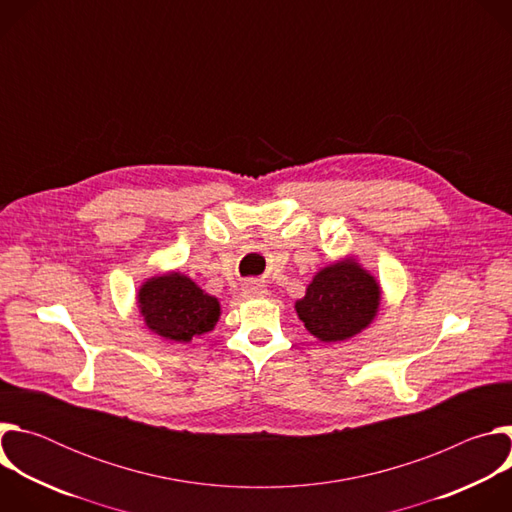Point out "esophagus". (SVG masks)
<instances>
[{
	"mask_svg": "<svg viewBox=\"0 0 512 512\" xmlns=\"http://www.w3.org/2000/svg\"><path fill=\"white\" fill-rule=\"evenodd\" d=\"M265 294H267L265 285H263L261 281H257V279H251V281H247V283L243 285V296H245V298H249V300L263 298Z\"/></svg>",
	"mask_w": 512,
	"mask_h": 512,
	"instance_id": "1",
	"label": "esophagus"
}]
</instances>
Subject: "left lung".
Instances as JSON below:
<instances>
[{
    "instance_id": "8db88e82",
    "label": "left lung",
    "mask_w": 512,
    "mask_h": 512,
    "mask_svg": "<svg viewBox=\"0 0 512 512\" xmlns=\"http://www.w3.org/2000/svg\"><path fill=\"white\" fill-rule=\"evenodd\" d=\"M381 291L371 273L352 259L324 267L296 302L304 326L324 342H338L367 328L377 314Z\"/></svg>"
}]
</instances>
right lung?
Wrapping results in <instances>:
<instances>
[{
    "label": "right lung",
    "mask_w": 512,
    "mask_h": 512,
    "mask_svg": "<svg viewBox=\"0 0 512 512\" xmlns=\"http://www.w3.org/2000/svg\"><path fill=\"white\" fill-rule=\"evenodd\" d=\"M139 310L150 330L174 342H190L192 336L212 330L221 314L216 298L180 273L145 283L139 289Z\"/></svg>",
    "instance_id": "obj_1"
}]
</instances>
